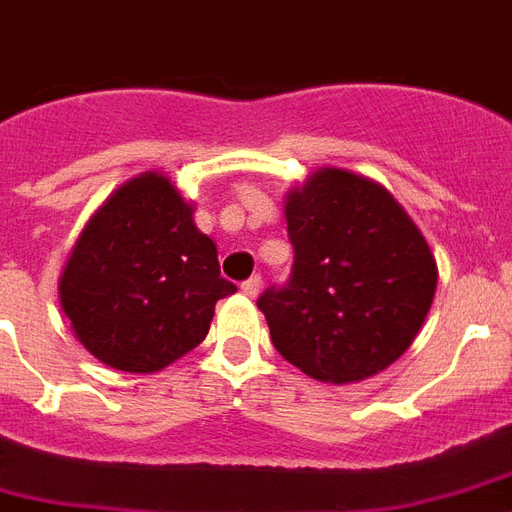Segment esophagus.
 Instances as JSON below:
<instances>
[{"label": "esophagus", "mask_w": 512, "mask_h": 512, "mask_svg": "<svg viewBox=\"0 0 512 512\" xmlns=\"http://www.w3.org/2000/svg\"><path fill=\"white\" fill-rule=\"evenodd\" d=\"M260 289H263V279H260V276H249V279L241 284V292L247 297H257L260 295Z\"/></svg>", "instance_id": "1"}]
</instances>
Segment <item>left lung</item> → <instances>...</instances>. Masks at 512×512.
Here are the masks:
<instances>
[{
    "label": "left lung",
    "instance_id": "left-lung-1",
    "mask_svg": "<svg viewBox=\"0 0 512 512\" xmlns=\"http://www.w3.org/2000/svg\"><path fill=\"white\" fill-rule=\"evenodd\" d=\"M284 212L292 276L257 300L276 350L332 385L388 369L436 295V260L420 228L380 183L337 167L292 188Z\"/></svg>",
    "mask_w": 512,
    "mask_h": 512
}]
</instances>
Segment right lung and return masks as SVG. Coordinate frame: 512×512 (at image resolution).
I'll return each instance as SVG.
<instances>
[{"label":"right lung","instance_id":"obj_1","mask_svg":"<svg viewBox=\"0 0 512 512\" xmlns=\"http://www.w3.org/2000/svg\"><path fill=\"white\" fill-rule=\"evenodd\" d=\"M233 292L220 276L215 241L159 172L132 177L108 196L60 276V305L76 340L103 364L140 374L196 348L215 303Z\"/></svg>","mask_w":512,"mask_h":512}]
</instances>
